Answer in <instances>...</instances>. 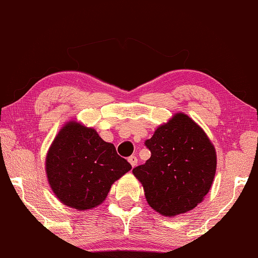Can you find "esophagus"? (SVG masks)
<instances>
[{
    "label": "esophagus",
    "instance_id": "1",
    "mask_svg": "<svg viewBox=\"0 0 258 258\" xmlns=\"http://www.w3.org/2000/svg\"><path fill=\"white\" fill-rule=\"evenodd\" d=\"M128 162H130L131 166H132V167L137 166V164H138V159H137V157H134V155H132V157H130V158H128Z\"/></svg>",
    "mask_w": 258,
    "mask_h": 258
}]
</instances>
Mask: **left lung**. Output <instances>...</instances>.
I'll return each instance as SVG.
<instances>
[{"mask_svg":"<svg viewBox=\"0 0 258 258\" xmlns=\"http://www.w3.org/2000/svg\"><path fill=\"white\" fill-rule=\"evenodd\" d=\"M151 158L133 169L152 208L164 216L194 209L208 193L216 172V152L200 126L176 113L145 141Z\"/></svg>","mask_w":258,"mask_h":258,"instance_id":"obj_1","label":"left lung"}]
</instances>
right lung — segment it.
Returning <instances> with one entry per match:
<instances>
[{"mask_svg": "<svg viewBox=\"0 0 258 258\" xmlns=\"http://www.w3.org/2000/svg\"><path fill=\"white\" fill-rule=\"evenodd\" d=\"M113 144L97 131L71 120L59 130L45 159L50 187L65 206L91 209L106 199L114 181L131 170Z\"/></svg>", "mask_w": 258, "mask_h": 258, "instance_id": "1", "label": "right lung"}]
</instances>
